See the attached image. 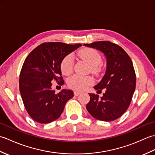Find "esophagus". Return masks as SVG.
<instances>
[{
  "mask_svg": "<svg viewBox=\"0 0 155 155\" xmlns=\"http://www.w3.org/2000/svg\"><path fill=\"white\" fill-rule=\"evenodd\" d=\"M81 93V92H78V91H74V94L76 97H77V96H78V95H80Z\"/></svg>",
  "mask_w": 155,
  "mask_h": 155,
  "instance_id": "1",
  "label": "esophagus"
}]
</instances>
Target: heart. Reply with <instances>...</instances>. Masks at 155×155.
<instances>
[{"instance_id": "obj_1", "label": "heart", "mask_w": 155, "mask_h": 155, "mask_svg": "<svg viewBox=\"0 0 155 155\" xmlns=\"http://www.w3.org/2000/svg\"><path fill=\"white\" fill-rule=\"evenodd\" d=\"M78 57L83 59L90 65L92 73L98 75L101 71L100 64L102 62L101 56L99 52L91 48H84L78 52ZM73 69V58L72 54H68L62 58L61 62V71L64 75L70 74ZM94 83L93 78L91 77L74 74L67 79L69 88L75 91H83Z\"/></svg>"}]
</instances>
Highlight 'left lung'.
Returning a JSON list of instances; mask_svg holds the SVG:
<instances>
[{"instance_id": "obj_1", "label": "left lung", "mask_w": 155, "mask_h": 155, "mask_svg": "<svg viewBox=\"0 0 155 155\" xmlns=\"http://www.w3.org/2000/svg\"><path fill=\"white\" fill-rule=\"evenodd\" d=\"M85 47L96 48L107 58V70L94 88L105 90L103 96L91 94L87 109L92 117L103 121L117 119L128 109L136 87L132 61L123 48L109 41L94 42Z\"/></svg>"}]
</instances>
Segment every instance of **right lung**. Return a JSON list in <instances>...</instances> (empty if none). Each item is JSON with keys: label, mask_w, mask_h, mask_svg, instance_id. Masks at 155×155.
<instances>
[{"label": "right lung", "mask_w": 155, "mask_h": 155, "mask_svg": "<svg viewBox=\"0 0 155 155\" xmlns=\"http://www.w3.org/2000/svg\"><path fill=\"white\" fill-rule=\"evenodd\" d=\"M81 44L45 42L36 47L26 58L19 78V89L25 107L34 120L47 124L57 120L67 102L73 97L71 90L58 94L52 89V81L62 85L61 62Z\"/></svg>", "instance_id": "obj_1"}]
</instances>
